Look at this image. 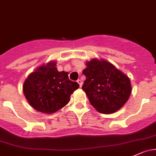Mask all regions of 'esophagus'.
Returning <instances> with one entry per match:
<instances>
[{"instance_id":"obj_1","label":"esophagus","mask_w":156,"mask_h":156,"mask_svg":"<svg viewBox=\"0 0 156 156\" xmlns=\"http://www.w3.org/2000/svg\"><path fill=\"white\" fill-rule=\"evenodd\" d=\"M77 82H78V83H79V85H80V87H82V84H83V81H81V80H80V79H78V81H77Z\"/></svg>"}]
</instances>
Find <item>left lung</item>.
Masks as SVG:
<instances>
[{
	"instance_id": "1",
	"label": "left lung",
	"mask_w": 156,
	"mask_h": 156,
	"mask_svg": "<svg viewBox=\"0 0 156 156\" xmlns=\"http://www.w3.org/2000/svg\"><path fill=\"white\" fill-rule=\"evenodd\" d=\"M86 65L82 72L86 76L82 90L90 104L101 114L117 112L132 93L129 78L105 60L93 58Z\"/></svg>"
}]
</instances>
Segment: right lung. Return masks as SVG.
<instances>
[{
	"label": "right lung",
	"instance_id": "obj_1",
	"mask_svg": "<svg viewBox=\"0 0 156 156\" xmlns=\"http://www.w3.org/2000/svg\"><path fill=\"white\" fill-rule=\"evenodd\" d=\"M67 72H59L57 62L50 61L37 67L23 84V93L32 108L51 114L66 105L70 96L79 84L69 79Z\"/></svg>",
	"mask_w": 156,
	"mask_h": 156
}]
</instances>
